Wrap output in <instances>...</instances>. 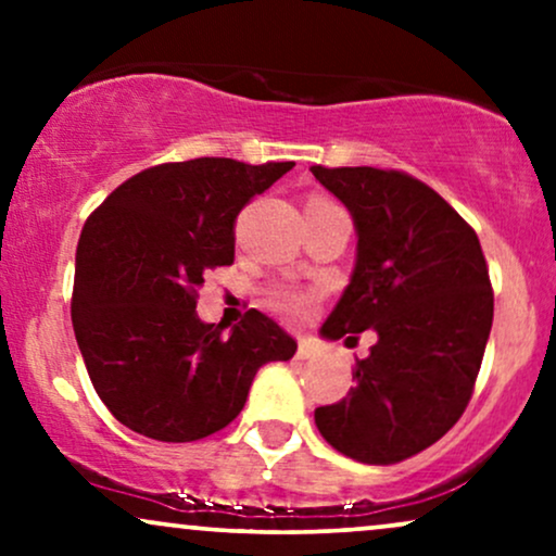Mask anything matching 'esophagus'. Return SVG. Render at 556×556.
<instances>
[{"instance_id":"34e87169","label":"esophagus","mask_w":556,"mask_h":556,"mask_svg":"<svg viewBox=\"0 0 556 556\" xmlns=\"http://www.w3.org/2000/svg\"><path fill=\"white\" fill-rule=\"evenodd\" d=\"M316 355V344L311 340H300L298 342V358L300 361H311Z\"/></svg>"}]
</instances>
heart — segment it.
Here are the masks:
<instances>
[{"instance_id": "heart-1", "label": "heart", "mask_w": 556, "mask_h": 556, "mask_svg": "<svg viewBox=\"0 0 556 556\" xmlns=\"http://www.w3.org/2000/svg\"><path fill=\"white\" fill-rule=\"evenodd\" d=\"M311 201H327V198H311ZM274 308L282 311L287 316H300L305 314V308H308L311 298L303 295V292H295V290H279L274 292Z\"/></svg>"}]
</instances>
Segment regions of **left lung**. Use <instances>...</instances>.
I'll use <instances>...</instances> for the list:
<instances>
[{
	"label": "left lung",
	"instance_id": "8db88e82",
	"mask_svg": "<svg viewBox=\"0 0 556 556\" xmlns=\"http://www.w3.org/2000/svg\"><path fill=\"white\" fill-rule=\"evenodd\" d=\"M353 214L358 258L321 334L358 340L348 397L316 407L318 431L342 455L394 465L460 420L481 371L494 292L476 229L437 190L397 169L311 167Z\"/></svg>",
	"mask_w": 556,
	"mask_h": 556
}]
</instances>
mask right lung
<instances>
[{"mask_svg": "<svg viewBox=\"0 0 556 556\" xmlns=\"http://www.w3.org/2000/svg\"><path fill=\"white\" fill-rule=\"evenodd\" d=\"M295 162L201 156L156 164L104 198L75 253L73 329L91 384L119 424L195 442L238 418L264 363L298 342L251 308L225 334L195 314L203 274L235 261V219Z\"/></svg>", "mask_w": 556, "mask_h": 556, "instance_id": "obj_1", "label": "right lung"}]
</instances>
